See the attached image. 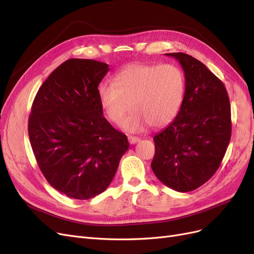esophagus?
Wrapping results in <instances>:
<instances>
[{
	"mask_svg": "<svg viewBox=\"0 0 254 254\" xmlns=\"http://www.w3.org/2000/svg\"><path fill=\"white\" fill-rule=\"evenodd\" d=\"M128 141H129V143L131 144V145H133V144H135V143H137L140 141V139L137 136H133V135H129L128 136Z\"/></svg>",
	"mask_w": 254,
	"mask_h": 254,
	"instance_id": "34e87169",
	"label": "esophagus"
}]
</instances>
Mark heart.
<instances>
[{
    "label": "heart",
    "mask_w": 254,
    "mask_h": 254,
    "mask_svg": "<svg viewBox=\"0 0 254 254\" xmlns=\"http://www.w3.org/2000/svg\"><path fill=\"white\" fill-rule=\"evenodd\" d=\"M186 80L174 64H132L98 88V101L106 118L121 125L132 105L134 111L123 123L127 132L140 133L149 125L170 124L182 105Z\"/></svg>",
    "instance_id": "b5f03b06"
}]
</instances>
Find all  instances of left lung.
Segmentation results:
<instances>
[{
	"instance_id": "8db88e82",
	"label": "left lung",
	"mask_w": 254,
	"mask_h": 254,
	"mask_svg": "<svg viewBox=\"0 0 254 254\" xmlns=\"http://www.w3.org/2000/svg\"><path fill=\"white\" fill-rule=\"evenodd\" d=\"M179 61L186 91L175 120L153 137L151 168L170 189L187 193L216 173L231 139V108L224 83L202 63L184 53Z\"/></svg>"
}]
</instances>
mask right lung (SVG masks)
<instances>
[{
    "mask_svg": "<svg viewBox=\"0 0 254 254\" xmlns=\"http://www.w3.org/2000/svg\"><path fill=\"white\" fill-rule=\"evenodd\" d=\"M109 65L68 59L54 70L34 99L28 135L38 166L51 186L87 200L109 187L127 136L103 117L98 84Z\"/></svg>",
    "mask_w": 254,
    "mask_h": 254,
    "instance_id": "obj_1",
    "label": "right lung"
}]
</instances>
